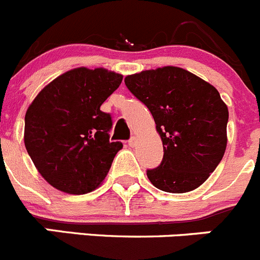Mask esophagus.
<instances>
[{
    "label": "esophagus",
    "mask_w": 260,
    "mask_h": 260,
    "mask_svg": "<svg viewBox=\"0 0 260 260\" xmlns=\"http://www.w3.org/2000/svg\"><path fill=\"white\" fill-rule=\"evenodd\" d=\"M127 143H128V145H130V147H135V144H137V138H135V137L130 138Z\"/></svg>",
    "instance_id": "esophagus-1"
}]
</instances>
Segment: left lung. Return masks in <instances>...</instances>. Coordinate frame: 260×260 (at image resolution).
<instances>
[{"mask_svg":"<svg viewBox=\"0 0 260 260\" xmlns=\"http://www.w3.org/2000/svg\"><path fill=\"white\" fill-rule=\"evenodd\" d=\"M125 84L150 111L163 143L162 162L147 171L149 181L167 192L199 187L227 145L229 110L218 90L175 66L128 75Z\"/></svg>","mask_w":260,"mask_h":260,"instance_id":"obj_1","label":"left lung"}]
</instances>
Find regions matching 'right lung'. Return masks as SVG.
Masks as SVG:
<instances>
[{
  "instance_id": "add662e5",
  "label": "right lung",
  "mask_w": 260,
  "mask_h": 260,
  "mask_svg": "<svg viewBox=\"0 0 260 260\" xmlns=\"http://www.w3.org/2000/svg\"><path fill=\"white\" fill-rule=\"evenodd\" d=\"M122 75L78 68L44 86L25 113L24 143L43 179L68 194L93 191L122 143L110 142L112 118L102 103Z\"/></svg>"
}]
</instances>
